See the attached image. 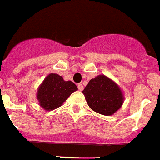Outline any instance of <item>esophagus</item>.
I'll list each match as a JSON object with an SVG mask.
<instances>
[{"mask_svg": "<svg viewBox=\"0 0 160 160\" xmlns=\"http://www.w3.org/2000/svg\"><path fill=\"white\" fill-rule=\"evenodd\" d=\"M78 89H79V91H83L84 90V86H83L82 84H78Z\"/></svg>", "mask_w": 160, "mask_h": 160, "instance_id": "obj_1", "label": "esophagus"}]
</instances>
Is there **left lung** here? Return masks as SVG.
I'll return each mask as SVG.
<instances>
[{"label":"left lung","mask_w":160,"mask_h":160,"mask_svg":"<svg viewBox=\"0 0 160 160\" xmlns=\"http://www.w3.org/2000/svg\"><path fill=\"white\" fill-rule=\"evenodd\" d=\"M82 93L91 109L102 115H113L123 103L124 96L120 87L103 75L91 79Z\"/></svg>","instance_id":"1"}]
</instances>
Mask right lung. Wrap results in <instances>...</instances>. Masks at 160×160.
<instances>
[{"mask_svg":"<svg viewBox=\"0 0 160 160\" xmlns=\"http://www.w3.org/2000/svg\"><path fill=\"white\" fill-rule=\"evenodd\" d=\"M77 86L70 80L65 81L63 77L51 73L39 85L37 98L39 105L46 111H52L63 105Z\"/></svg>","mask_w":160,"mask_h":160,"instance_id":"obj_1","label":"right lung"}]
</instances>
